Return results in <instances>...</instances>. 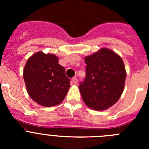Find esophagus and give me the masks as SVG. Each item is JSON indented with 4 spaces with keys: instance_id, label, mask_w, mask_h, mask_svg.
<instances>
[{
    "instance_id": "esophagus-1",
    "label": "esophagus",
    "mask_w": 149,
    "mask_h": 149,
    "mask_svg": "<svg viewBox=\"0 0 149 149\" xmlns=\"http://www.w3.org/2000/svg\"><path fill=\"white\" fill-rule=\"evenodd\" d=\"M72 81V83H73L74 84H77V78L76 77H73Z\"/></svg>"
}]
</instances>
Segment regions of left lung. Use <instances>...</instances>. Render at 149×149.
<instances>
[{
	"instance_id": "8db88e82",
	"label": "left lung",
	"mask_w": 149,
	"mask_h": 149,
	"mask_svg": "<svg viewBox=\"0 0 149 149\" xmlns=\"http://www.w3.org/2000/svg\"><path fill=\"white\" fill-rule=\"evenodd\" d=\"M84 60L86 77L79 86L83 101L93 110H107L123 93L126 78L123 61L107 48H101Z\"/></svg>"
}]
</instances>
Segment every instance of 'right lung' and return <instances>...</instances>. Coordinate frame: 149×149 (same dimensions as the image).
<instances>
[{
  "instance_id": "add662e5",
  "label": "right lung",
  "mask_w": 149,
  "mask_h": 149,
  "mask_svg": "<svg viewBox=\"0 0 149 149\" xmlns=\"http://www.w3.org/2000/svg\"><path fill=\"white\" fill-rule=\"evenodd\" d=\"M57 56L40 51L27 60L24 68V81L29 95L44 107H53L64 100L70 87V80Z\"/></svg>"
}]
</instances>
